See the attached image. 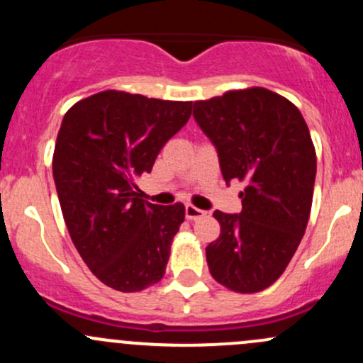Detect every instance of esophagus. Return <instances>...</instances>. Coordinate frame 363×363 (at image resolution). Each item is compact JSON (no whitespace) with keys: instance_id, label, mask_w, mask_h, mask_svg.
<instances>
[{"instance_id":"34e87169","label":"esophagus","mask_w":363,"mask_h":363,"mask_svg":"<svg viewBox=\"0 0 363 363\" xmlns=\"http://www.w3.org/2000/svg\"><path fill=\"white\" fill-rule=\"evenodd\" d=\"M184 214L188 219H200V218H203L207 212L202 211V208H199V207H193V205H186Z\"/></svg>"}]
</instances>
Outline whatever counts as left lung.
Here are the masks:
<instances>
[{
    "instance_id": "8db88e82",
    "label": "left lung",
    "mask_w": 363,
    "mask_h": 363,
    "mask_svg": "<svg viewBox=\"0 0 363 363\" xmlns=\"http://www.w3.org/2000/svg\"><path fill=\"white\" fill-rule=\"evenodd\" d=\"M193 117L216 147L223 179L242 181V211H216L207 246L212 277L239 294L265 290L295 255L313 203L316 152L291 101L263 87L195 101Z\"/></svg>"
}]
</instances>
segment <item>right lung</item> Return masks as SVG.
<instances>
[{"label": "right lung", "instance_id": "add662e5", "mask_svg": "<svg viewBox=\"0 0 363 363\" xmlns=\"http://www.w3.org/2000/svg\"><path fill=\"white\" fill-rule=\"evenodd\" d=\"M191 105L104 91L65 113L52 160L61 211L79 255L113 290L140 291L163 277L184 205L145 202L135 179L152 170Z\"/></svg>", "mask_w": 363, "mask_h": 363}]
</instances>
